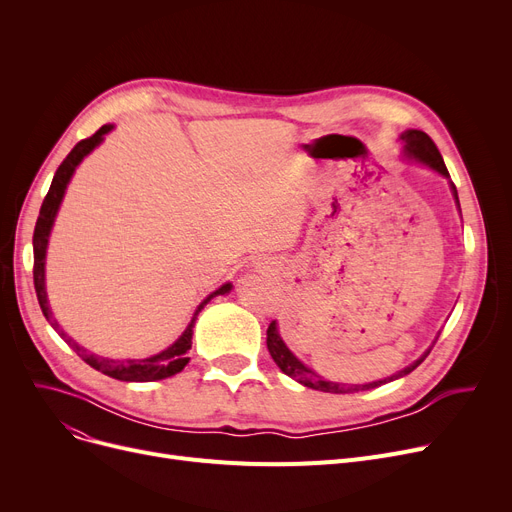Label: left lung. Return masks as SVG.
<instances>
[{
  "label": "left lung",
  "instance_id": "8db88e82",
  "mask_svg": "<svg viewBox=\"0 0 512 512\" xmlns=\"http://www.w3.org/2000/svg\"><path fill=\"white\" fill-rule=\"evenodd\" d=\"M400 141L405 143V155L419 161V164L427 166L436 170L438 174L450 178L448 170H446V164L444 159L436 147V143L427 137V134L423 130H407L400 134ZM450 188H452V195H454V201L456 205H459L461 209V203H459V193H456V186L450 182ZM440 336V334H438ZM438 340V338H436ZM267 351H270L272 359L276 361V365L288 375V378L297 380L299 384L307 386V388H313V390H321V392H332V394H348V392H361V390H371V388H378L382 384H388V382H394L398 378H402V375H409L415 367H419L423 363V359L429 355V348L427 353H423L415 363H411L409 367H405L402 371L390 375V378L386 380H380V382H371V384H338V382H328L321 378V375H317L315 371H311L307 365H303L297 357H294L288 346L284 344V340L280 338V332H278V326L276 321H272L270 328H267Z\"/></svg>",
  "mask_w": 512,
  "mask_h": 512
}]
</instances>
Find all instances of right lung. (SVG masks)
<instances>
[{"mask_svg": "<svg viewBox=\"0 0 512 512\" xmlns=\"http://www.w3.org/2000/svg\"><path fill=\"white\" fill-rule=\"evenodd\" d=\"M114 126L112 124H105L101 126L93 137L89 139H83L80 143L74 145V149L66 155V159L60 164V168L56 170V176H53L51 180V186H49V193L45 195L43 199V205H41V211H39V218H37V224H35V234H33V251H35V265H33V280H35V292H37V299H39V305H41V311L45 315V319L51 324V328L56 330L66 342L68 346H72V351H76V355L83 359L87 365H91L93 369L110 375V378L114 380H120V382H155V380H164V378H170V375H176L180 373L186 363H188V348H191L193 344V328H195V319L199 315V311L213 299L218 297V294H226L232 290V284H224L220 286L215 292H211L209 297L197 307L191 324L186 326V330L182 332V336L172 344L168 346L166 351H161L153 357H147V359H126V361H120V359H105V357H97L93 353H89L87 348H83L80 344H76L60 326L58 321L53 319L51 315V309H49V303H47V292H45V253H47V242H49V232L53 228V220H56L58 215V209H60V203L64 199V193H66V186L76 170V166L83 161L101 141L107 132H110Z\"/></svg>", "mask_w": 512, "mask_h": 512, "instance_id": "1", "label": "right lung"}]
</instances>
